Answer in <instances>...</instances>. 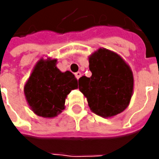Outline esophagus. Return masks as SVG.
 Returning <instances> with one entry per match:
<instances>
[{
  "mask_svg": "<svg viewBox=\"0 0 159 159\" xmlns=\"http://www.w3.org/2000/svg\"><path fill=\"white\" fill-rule=\"evenodd\" d=\"M80 76H81V72H80V71H78V72H76V73H75V77H76L78 80L80 78Z\"/></svg>",
  "mask_w": 159,
  "mask_h": 159,
  "instance_id": "34e87169",
  "label": "esophagus"
}]
</instances>
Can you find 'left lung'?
<instances>
[{
  "label": "left lung",
  "mask_w": 159,
  "mask_h": 159,
  "mask_svg": "<svg viewBox=\"0 0 159 159\" xmlns=\"http://www.w3.org/2000/svg\"><path fill=\"white\" fill-rule=\"evenodd\" d=\"M92 76L79 80V89L87 98L92 112L112 118L128 107L134 94L130 66L114 51L100 48L89 57Z\"/></svg>",
  "instance_id": "left-lung-1"
}]
</instances>
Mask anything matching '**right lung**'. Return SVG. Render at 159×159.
<instances>
[{
	"label": "right lung",
	"mask_w": 159,
	"mask_h": 159,
	"mask_svg": "<svg viewBox=\"0 0 159 159\" xmlns=\"http://www.w3.org/2000/svg\"><path fill=\"white\" fill-rule=\"evenodd\" d=\"M57 64V58H40L24 86L25 100L32 111L46 119H53L62 112L67 95L78 89L75 76L69 70L61 71Z\"/></svg>",
	"instance_id": "right-lung-1"
}]
</instances>
